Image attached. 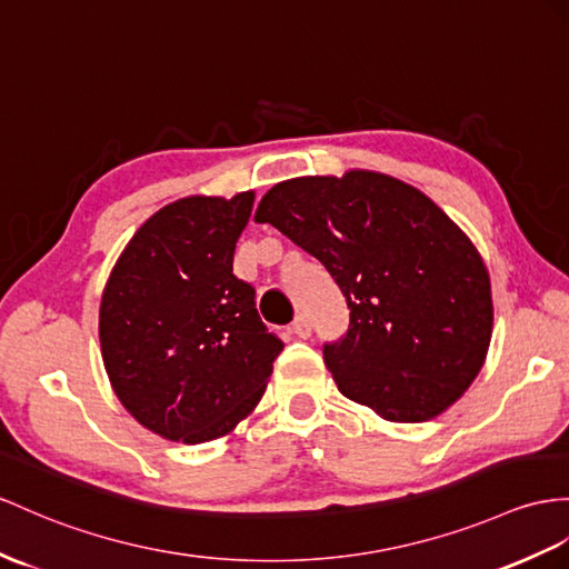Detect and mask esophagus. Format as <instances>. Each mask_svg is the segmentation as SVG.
<instances>
[{"label":"esophagus","mask_w":569,"mask_h":569,"mask_svg":"<svg viewBox=\"0 0 569 569\" xmlns=\"http://www.w3.org/2000/svg\"><path fill=\"white\" fill-rule=\"evenodd\" d=\"M289 332H292V336H297V338H309V336H311L309 318H307V316H297L292 328H289Z\"/></svg>","instance_id":"34e87169"}]
</instances>
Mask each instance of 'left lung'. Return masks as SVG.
Wrapping results in <instances>:
<instances>
[{"label": "left lung", "instance_id": "left-lung-1", "mask_svg": "<svg viewBox=\"0 0 569 569\" xmlns=\"http://www.w3.org/2000/svg\"><path fill=\"white\" fill-rule=\"evenodd\" d=\"M256 221L321 260L348 301V332L323 345L342 396L425 422L473 383L492 338L490 274L425 192L377 171L303 176L270 188Z\"/></svg>", "mask_w": 569, "mask_h": 569}]
</instances>
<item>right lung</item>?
Segmentation results:
<instances>
[{"instance_id": "right-lung-1", "label": "right lung", "mask_w": 569, "mask_h": 569, "mask_svg": "<svg viewBox=\"0 0 569 569\" xmlns=\"http://www.w3.org/2000/svg\"><path fill=\"white\" fill-rule=\"evenodd\" d=\"M256 192L190 196L137 229L110 272L99 311L110 386L151 432L202 445L229 435L266 393L282 340L233 274Z\"/></svg>"}]
</instances>
